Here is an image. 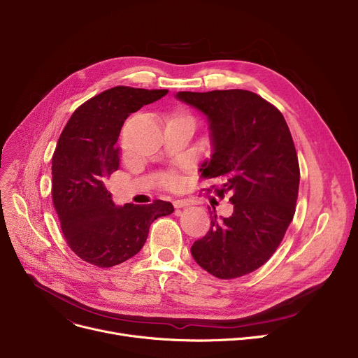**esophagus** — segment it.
Segmentation results:
<instances>
[{
	"label": "esophagus",
	"instance_id": "esophagus-1",
	"mask_svg": "<svg viewBox=\"0 0 358 358\" xmlns=\"http://www.w3.org/2000/svg\"><path fill=\"white\" fill-rule=\"evenodd\" d=\"M173 204H174L176 208H182V207H187V206L192 204V200H185V199H181V200H180V199H178V200H174Z\"/></svg>",
	"mask_w": 358,
	"mask_h": 358
}]
</instances>
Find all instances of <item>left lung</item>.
Wrapping results in <instances>:
<instances>
[{
  "mask_svg": "<svg viewBox=\"0 0 358 358\" xmlns=\"http://www.w3.org/2000/svg\"><path fill=\"white\" fill-rule=\"evenodd\" d=\"M207 119L211 157L201 176L230 194L229 217L210 211V230L192 246L197 264L219 279L248 275L275 253L291 224L299 188L296 150L283 115L243 90L178 92Z\"/></svg>",
  "mask_w": 358,
  "mask_h": 358,
  "instance_id": "left-lung-1",
  "label": "left lung"
}]
</instances>
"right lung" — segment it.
<instances>
[{"label": "right lung", "mask_w": 358, "mask_h": 358, "mask_svg": "<svg viewBox=\"0 0 358 358\" xmlns=\"http://www.w3.org/2000/svg\"><path fill=\"white\" fill-rule=\"evenodd\" d=\"M169 93L115 86L79 106L52 159V196L69 248L87 264L112 268L145 245L150 226L174 211L170 201L115 206L105 182L119 169L116 145L125 119Z\"/></svg>", "instance_id": "right-lung-1"}]
</instances>
